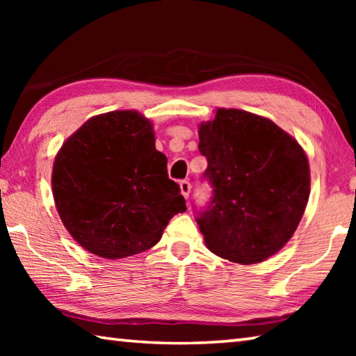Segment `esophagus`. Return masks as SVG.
Returning <instances> with one entry per match:
<instances>
[{
    "mask_svg": "<svg viewBox=\"0 0 356 356\" xmlns=\"http://www.w3.org/2000/svg\"><path fill=\"white\" fill-rule=\"evenodd\" d=\"M180 191H182V195L185 200H188L190 193H191V184L188 182V180H180Z\"/></svg>",
    "mask_w": 356,
    "mask_h": 356,
    "instance_id": "34e87169",
    "label": "esophagus"
}]
</instances>
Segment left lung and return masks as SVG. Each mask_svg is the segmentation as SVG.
Returning a JSON list of instances; mask_svg holds the SVG:
<instances>
[{
	"mask_svg": "<svg viewBox=\"0 0 356 356\" xmlns=\"http://www.w3.org/2000/svg\"><path fill=\"white\" fill-rule=\"evenodd\" d=\"M202 179L212 197L196 221L207 248L237 264L262 262L293 236L309 197L300 144L270 119L220 108L201 124Z\"/></svg>",
	"mask_w": 356,
	"mask_h": 356,
	"instance_id": "8db88e82",
	"label": "left lung"
}]
</instances>
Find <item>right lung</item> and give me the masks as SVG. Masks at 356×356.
<instances>
[{"mask_svg":"<svg viewBox=\"0 0 356 356\" xmlns=\"http://www.w3.org/2000/svg\"><path fill=\"white\" fill-rule=\"evenodd\" d=\"M166 163L155 149L152 124L141 114L111 111L89 119L53 165V197L65 229L105 259L152 248L172 216L186 210Z\"/></svg>","mask_w":356,"mask_h":356,"instance_id":"right-lung-1","label":"right lung"}]
</instances>
